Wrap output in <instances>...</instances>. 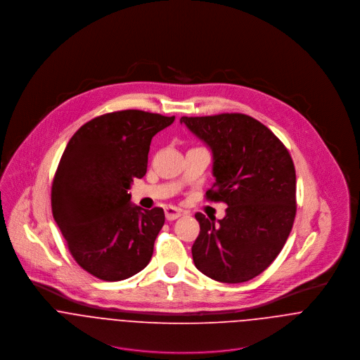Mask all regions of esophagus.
<instances>
[{"label":"esophagus","mask_w":360,"mask_h":360,"mask_svg":"<svg viewBox=\"0 0 360 360\" xmlns=\"http://www.w3.org/2000/svg\"><path fill=\"white\" fill-rule=\"evenodd\" d=\"M165 216L167 220H176L181 216V210L176 206H166L165 207Z\"/></svg>","instance_id":"34e87169"}]
</instances>
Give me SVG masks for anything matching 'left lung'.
<instances>
[{
	"mask_svg": "<svg viewBox=\"0 0 360 360\" xmlns=\"http://www.w3.org/2000/svg\"><path fill=\"white\" fill-rule=\"evenodd\" d=\"M180 123L212 151V201L227 204L216 221L197 213L195 267L220 283L248 281L277 257L294 224L297 177L284 144L257 119L243 113L187 117Z\"/></svg>",
	"mask_w": 360,
	"mask_h": 360,
	"instance_id": "left-lung-1",
	"label": "left lung"
}]
</instances>
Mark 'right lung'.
Returning a JSON list of instances; mask_svg holds the SVG:
<instances>
[{
  "mask_svg": "<svg viewBox=\"0 0 360 360\" xmlns=\"http://www.w3.org/2000/svg\"><path fill=\"white\" fill-rule=\"evenodd\" d=\"M173 122L137 109L106 113L83 124L59 160L53 220L75 260L103 281L129 278L151 260L165 213L131 204L129 190L147 173L153 137Z\"/></svg>",
  "mask_w": 360,
  "mask_h": 360,
  "instance_id": "right-lung-1",
  "label": "right lung"
}]
</instances>
